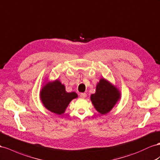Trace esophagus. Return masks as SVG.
Here are the masks:
<instances>
[{"mask_svg": "<svg viewBox=\"0 0 160 160\" xmlns=\"http://www.w3.org/2000/svg\"><path fill=\"white\" fill-rule=\"evenodd\" d=\"M80 97L81 98H85L86 97H87V95H86L85 93H82L80 94Z\"/></svg>", "mask_w": 160, "mask_h": 160, "instance_id": "obj_1", "label": "esophagus"}]
</instances>
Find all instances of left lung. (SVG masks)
Masks as SVG:
<instances>
[{
  "mask_svg": "<svg viewBox=\"0 0 160 160\" xmlns=\"http://www.w3.org/2000/svg\"><path fill=\"white\" fill-rule=\"evenodd\" d=\"M120 96V92L115 85L102 78L96 85V93L91 95L90 99L99 113L106 114L119 101Z\"/></svg>",
  "mask_w": 160,
  "mask_h": 160,
  "instance_id": "8db88e82",
  "label": "left lung"
}]
</instances>
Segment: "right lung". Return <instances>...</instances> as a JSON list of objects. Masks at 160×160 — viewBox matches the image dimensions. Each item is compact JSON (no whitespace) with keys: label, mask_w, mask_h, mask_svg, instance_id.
<instances>
[{"label":"right lung","mask_w":160,"mask_h":160,"mask_svg":"<svg viewBox=\"0 0 160 160\" xmlns=\"http://www.w3.org/2000/svg\"><path fill=\"white\" fill-rule=\"evenodd\" d=\"M78 97L75 92L68 93L65 86L58 79L48 82L40 92V98L43 105L52 113L61 115L64 113L69 103Z\"/></svg>","instance_id":"right-lung-1"}]
</instances>
